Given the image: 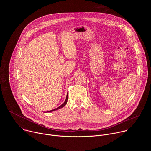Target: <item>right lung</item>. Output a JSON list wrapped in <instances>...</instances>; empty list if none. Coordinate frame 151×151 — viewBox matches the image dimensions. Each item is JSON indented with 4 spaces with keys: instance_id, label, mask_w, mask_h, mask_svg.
<instances>
[{
    "instance_id": "add662e5",
    "label": "right lung",
    "mask_w": 151,
    "mask_h": 151,
    "mask_svg": "<svg viewBox=\"0 0 151 151\" xmlns=\"http://www.w3.org/2000/svg\"><path fill=\"white\" fill-rule=\"evenodd\" d=\"M68 94H67V96H66V100H65V101H64L61 106H60L59 107H58L57 108H55V109H53V110H51V111H48V112H53V111H56V110H58V109H61V108H62L63 107H64V106H65L66 104V103H67V102H68Z\"/></svg>"
}]
</instances>
